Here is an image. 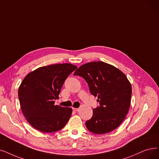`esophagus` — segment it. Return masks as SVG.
Segmentation results:
<instances>
[{"mask_svg": "<svg viewBox=\"0 0 159 159\" xmlns=\"http://www.w3.org/2000/svg\"><path fill=\"white\" fill-rule=\"evenodd\" d=\"M72 109H73V110L74 111H78L80 110L79 108H76V107H72Z\"/></svg>", "mask_w": 159, "mask_h": 159, "instance_id": "esophagus-1", "label": "esophagus"}]
</instances>
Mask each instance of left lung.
<instances>
[{"mask_svg":"<svg viewBox=\"0 0 159 159\" xmlns=\"http://www.w3.org/2000/svg\"><path fill=\"white\" fill-rule=\"evenodd\" d=\"M74 75L85 80L91 94L97 97L100 104L85 123L87 129L102 134L117 129L130 106L132 87L125 74L113 65L97 61L81 65Z\"/></svg>","mask_w":159,"mask_h":159,"instance_id":"obj_1","label":"left lung"}]
</instances>
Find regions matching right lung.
<instances>
[{
	"mask_svg": "<svg viewBox=\"0 0 159 159\" xmlns=\"http://www.w3.org/2000/svg\"><path fill=\"white\" fill-rule=\"evenodd\" d=\"M77 68L70 63L42 66L25 76L18 89L21 111L29 123L43 132H53L66 125L71 107L55 105L68 76Z\"/></svg>",
	"mask_w": 159,
	"mask_h": 159,
	"instance_id": "right-lung-1",
	"label": "right lung"
}]
</instances>
